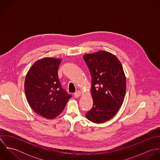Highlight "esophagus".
<instances>
[{"label": "esophagus", "instance_id": "obj_1", "mask_svg": "<svg viewBox=\"0 0 160 160\" xmlns=\"http://www.w3.org/2000/svg\"><path fill=\"white\" fill-rule=\"evenodd\" d=\"M74 95L75 97H79L81 95V92L79 91H76L74 93Z\"/></svg>", "mask_w": 160, "mask_h": 160}]
</instances>
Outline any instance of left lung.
I'll return each instance as SVG.
<instances>
[{
  "label": "left lung",
  "mask_w": 160,
  "mask_h": 160,
  "mask_svg": "<svg viewBox=\"0 0 160 160\" xmlns=\"http://www.w3.org/2000/svg\"><path fill=\"white\" fill-rule=\"evenodd\" d=\"M83 58L91 75L93 102L86 116L93 122H104L114 116L124 101L126 82L123 68L118 58L108 52L86 54Z\"/></svg>",
  "instance_id": "obj_1"
}]
</instances>
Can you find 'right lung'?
I'll list each match as a JSON object with an SVG mask.
<instances>
[{
  "label": "right lung",
  "instance_id": "add662e5",
  "mask_svg": "<svg viewBox=\"0 0 160 160\" xmlns=\"http://www.w3.org/2000/svg\"><path fill=\"white\" fill-rule=\"evenodd\" d=\"M61 59L44 58L36 62L28 72L24 91L31 108L47 119L60 114L71 95L63 89L58 79Z\"/></svg>",
  "mask_w": 160,
  "mask_h": 160
}]
</instances>
